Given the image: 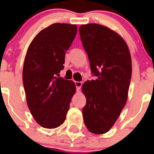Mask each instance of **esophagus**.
<instances>
[{
  "instance_id": "1",
  "label": "esophagus",
  "mask_w": 154,
  "mask_h": 154,
  "mask_svg": "<svg viewBox=\"0 0 154 154\" xmlns=\"http://www.w3.org/2000/svg\"><path fill=\"white\" fill-rule=\"evenodd\" d=\"M75 85L76 89L79 91L80 89H81L82 83V82H75Z\"/></svg>"
}]
</instances>
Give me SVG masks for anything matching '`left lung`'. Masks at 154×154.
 <instances>
[{
	"mask_svg": "<svg viewBox=\"0 0 154 154\" xmlns=\"http://www.w3.org/2000/svg\"><path fill=\"white\" fill-rule=\"evenodd\" d=\"M79 31L96 76L82 85L86 98L84 123L90 132L103 134L112 128L126 105L132 75L130 53L123 38L107 27L88 24Z\"/></svg>",
	"mask_w": 154,
	"mask_h": 154,
	"instance_id": "8db88e82",
	"label": "left lung"
}]
</instances>
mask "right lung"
Instances as JSON below:
<instances>
[{
    "instance_id": "1",
    "label": "right lung",
    "mask_w": 154,
    "mask_h": 154,
    "mask_svg": "<svg viewBox=\"0 0 154 154\" xmlns=\"http://www.w3.org/2000/svg\"><path fill=\"white\" fill-rule=\"evenodd\" d=\"M76 33L75 24L55 23L41 31L27 51L23 84L30 112L42 127L54 129L64 123L75 92L74 82L58 73Z\"/></svg>"
}]
</instances>
